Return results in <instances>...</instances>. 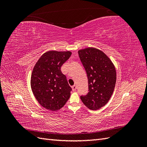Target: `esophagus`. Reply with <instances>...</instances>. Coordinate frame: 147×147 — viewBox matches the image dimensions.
Here are the masks:
<instances>
[{
	"label": "esophagus",
	"mask_w": 147,
	"mask_h": 147,
	"mask_svg": "<svg viewBox=\"0 0 147 147\" xmlns=\"http://www.w3.org/2000/svg\"><path fill=\"white\" fill-rule=\"evenodd\" d=\"M72 90L74 91H75L76 90V88H77V86H76V85H73L72 86Z\"/></svg>",
	"instance_id": "esophagus-1"
}]
</instances>
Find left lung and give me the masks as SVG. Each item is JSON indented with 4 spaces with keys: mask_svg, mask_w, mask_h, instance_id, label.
I'll list each match as a JSON object with an SVG mask.
<instances>
[{
    "mask_svg": "<svg viewBox=\"0 0 147 147\" xmlns=\"http://www.w3.org/2000/svg\"><path fill=\"white\" fill-rule=\"evenodd\" d=\"M88 80V92L80 99L88 109L96 110L104 106L112 96L117 74L112 62L104 53L94 48L78 51Z\"/></svg>",
    "mask_w": 147,
    "mask_h": 147,
    "instance_id": "8db88e82",
    "label": "left lung"
}]
</instances>
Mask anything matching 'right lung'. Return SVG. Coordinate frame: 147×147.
Here are the masks:
<instances>
[{"mask_svg": "<svg viewBox=\"0 0 147 147\" xmlns=\"http://www.w3.org/2000/svg\"><path fill=\"white\" fill-rule=\"evenodd\" d=\"M71 55L70 51H47L33 69L30 79L33 94L38 103L48 110L60 109L69 99L72 88L61 68Z\"/></svg>", "mask_w": 147, "mask_h": 147, "instance_id": "obj_1", "label": "right lung"}]
</instances>
